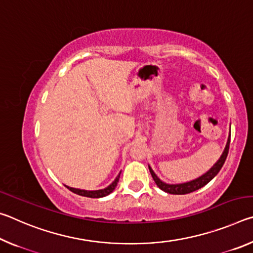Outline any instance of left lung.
<instances>
[{
	"label": "left lung",
	"mask_w": 253,
	"mask_h": 253,
	"mask_svg": "<svg viewBox=\"0 0 253 253\" xmlns=\"http://www.w3.org/2000/svg\"><path fill=\"white\" fill-rule=\"evenodd\" d=\"M230 136L228 137V140H226V145L224 147V151L222 153V155L220 156L219 160L216 161L215 164H214L211 169H210L207 173H204L203 175H201L200 177L193 179V181H190V182H185V183H179V184H169V183H165L163 182L162 179L157 176L154 172L153 169L151 166L148 165V169H149V172H151L153 179L155 181L156 185L161 188L162 191L166 192V193H169V194H187V193H191V192H194L196 190H199V188L203 187L204 185H207V184L215 177V175L220 172V169H222V166H223L224 162L226 160V156H228V153H229V146H230Z\"/></svg>",
	"instance_id": "1"
}]
</instances>
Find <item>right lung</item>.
Here are the masks:
<instances>
[{
	"label": "right lung",
	"instance_id": "obj_1",
	"mask_svg": "<svg viewBox=\"0 0 253 253\" xmlns=\"http://www.w3.org/2000/svg\"><path fill=\"white\" fill-rule=\"evenodd\" d=\"M119 177H121V173L117 175V177L115 178V181L105 188H101V190H96V191H87V190H80V188H75V187H69L67 186V188H69L71 192L74 193L81 195V196H85V198H92V199H99V198H104V196H107L110 194L111 192L115 190V187L117 186V183L119 181Z\"/></svg>",
	"mask_w": 253,
	"mask_h": 253
}]
</instances>
